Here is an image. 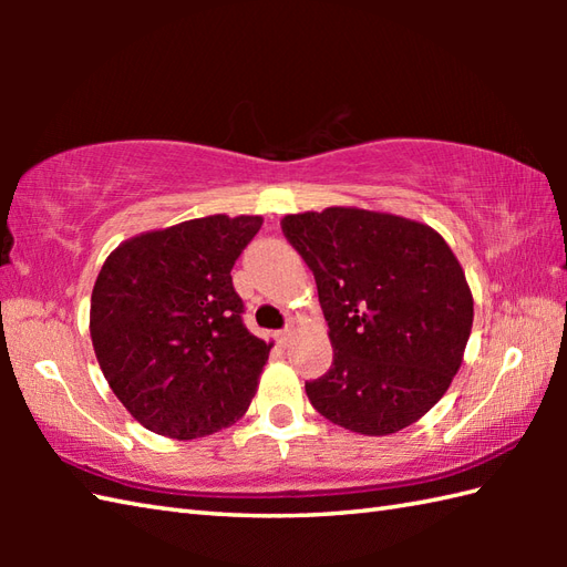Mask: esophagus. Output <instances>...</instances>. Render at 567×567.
Wrapping results in <instances>:
<instances>
[{"mask_svg": "<svg viewBox=\"0 0 567 567\" xmlns=\"http://www.w3.org/2000/svg\"><path fill=\"white\" fill-rule=\"evenodd\" d=\"M290 333H292V327H285L282 331H277V341L285 343L287 339H290Z\"/></svg>", "mask_w": 567, "mask_h": 567, "instance_id": "obj_1", "label": "esophagus"}]
</instances>
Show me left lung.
I'll return each mask as SVG.
<instances>
[{
  "instance_id": "left-lung-1",
  "label": "left lung",
  "mask_w": 567,
  "mask_h": 567,
  "mask_svg": "<svg viewBox=\"0 0 567 567\" xmlns=\"http://www.w3.org/2000/svg\"><path fill=\"white\" fill-rule=\"evenodd\" d=\"M282 234L315 272L333 363L309 380L321 416L388 436L449 390L473 329L461 262L431 226L355 207L287 214Z\"/></svg>"
}]
</instances>
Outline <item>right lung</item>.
Here are the masks:
<instances>
[{
	"label": "right lung",
	"instance_id": "right-lung-1",
	"mask_svg": "<svg viewBox=\"0 0 567 567\" xmlns=\"http://www.w3.org/2000/svg\"><path fill=\"white\" fill-rule=\"evenodd\" d=\"M260 226V216L214 214L128 238L104 260L92 346L148 431L189 441L246 414L272 343L246 329L231 268Z\"/></svg>",
	"mask_w": 567,
	"mask_h": 567
}]
</instances>
